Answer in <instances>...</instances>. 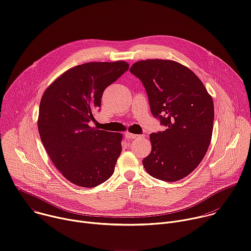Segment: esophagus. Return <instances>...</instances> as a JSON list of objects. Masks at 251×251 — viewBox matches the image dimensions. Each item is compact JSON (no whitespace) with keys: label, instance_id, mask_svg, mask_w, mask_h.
Segmentation results:
<instances>
[{"label":"esophagus","instance_id":"34e87169","mask_svg":"<svg viewBox=\"0 0 251 251\" xmlns=\"http://www.w3.org/2000/svg\"><path fill=\"white\" fill-rule=\"evenodd\" d=\"M125 137L127 139H139V138H141L140 135H136V134H132V133H125Z\"/></svg>","mask_w":251,"mask_h":251}]
</instances>
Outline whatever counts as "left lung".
I'll return each instance as SVG.
<instances>
[{
  "mask_svg": "<svg viewBox=\"0 0 251 251\" xmlns=\"http://www.w3.org/2000/svg\"><path fill=\"white\" fill-rule=\"evenodd\" d=\"M130 73L142 81L153 116L166 127L150 135L152 151L143 165L158 180H182L199 166L209 146L212 98L191 69L173 60H141Z\"/></svg>",
  "mask_w": 251,
  "mask_h": 251,
  "instance_id": "left-lung-1",
  "label": "left lung"
}]
</instances>
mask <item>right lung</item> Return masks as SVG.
I'll use <instances>...</instances> for the list:
<instances>
[{"instance_id": "add662e5", "label": "right lung", "mask_w": 251, "mask_h": 251, "mask_svg": "<svg viewBox=\"0 0 251 251\" xmlns=\"http://www.w3.org/2000/svg\"><path fill=\"white\" fill-rule=\"evenodd\" d=\"M129 69L125 61L87 62L68 69L45 91L38 128L56 169L73 184L96 187L112 176L122 134L91 127L105 88Z\"/></svg>"}]
</instances>
